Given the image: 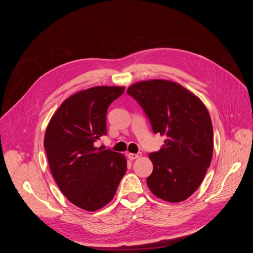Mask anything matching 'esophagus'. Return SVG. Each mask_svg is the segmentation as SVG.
I'll list each match as a JSON object with an SVG mask.
<instances>
[{"instance_id": "1", "label": "esophagus", "mask_w": 253, "mask_h": 253, "mask_svg": "<svg viewBox=\"0 0 253 253\" xmlns=\"http://www.w3.org/2000/svg\"><path fill=\"white\" fill-rule=\"evenodd\" d=\"M127 155H128V158L130 160H134V159L139 158L141 156V153H128Z\"/></svg>"}]
</instances>
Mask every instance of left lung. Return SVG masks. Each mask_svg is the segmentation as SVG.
<instances>
[{
  "mask_svg": "<svg viewBox=\"0 0 253 253\" xmlns=\"http://www.w3.org/2000/svg\"><path fill=\"white\" fill-rule=\"evenodd\" d=\"M127 93L140 104L153 132L166 136L161 149L149 154V189L168 202L187 199L200 186L212 159L213 128L205 105L168 80L137 82Z\"/></svg>",
  "mask_w": 253,
  "mask_h": 253,
  "instance_id": "left-lung-1",
  "label": "left lung"
}]
</instances>
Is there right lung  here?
I'll use <instances>...</instances> for the list:
<instances>
[{
    "mask_svg": "<svg viewBox=\"0 0 253 253\" xmlns=\"http://www.w3.org/2000/svg\"><path fill=\"white\" fill-rule=\"evenodd\" d=\"M125 87L97 86L66 99L52 116L44 148L50 170L67 199L87 211L109 203L127 169L124 155L94 143L107 134L109 105Z\"/></svg>",
    "mask_w": 253,
    "mask_h": 253,
    "instance_id": "add662e5",
    "label": "right lung"
}]
</instances>
